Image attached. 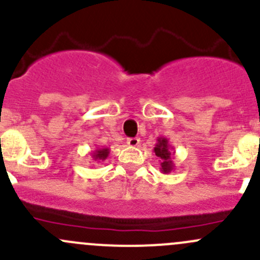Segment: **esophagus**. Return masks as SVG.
<instances>
[{"instance_id":"34e87169","label":"esophagus","mask_w":260,"mask_h":260,"mask_svg":"<svg viewBox=\"0 0 260 260\" xmlns=\"http://www.w3.org/2000/svg\"><path fill=\"white\" fill-rule=\"evenodd\" d=\"M141 140L138 137H135V138H129V140H127V145L129 147H137L140 145Z\"/></svg>"}]
</instances>
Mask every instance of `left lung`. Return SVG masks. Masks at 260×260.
Listing matches in <instances>:
<instances>
[{
    "label": "left lung",
    "mask_w": 260,
    "mask_h": 260,
    "mask_svg": "<svg viewBox=\"0 0 260 260\" xmlns=\"http://www.w3.org/2000/svg\"><path fill=\"white\" fill-rule=\"evenodd\" d=\"M154 154L159 158L161 162V172L162 174H170L175 170L174 164V152L172 147L170 146L169 140L166 137L157 138V143L153 148Z\"/></svg>",
    "instance_id": "obj_1"
}]
</instances>
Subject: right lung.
<instances>
[{
  "label": "right lung",
  "instance_id": "obj_1",
  "mask_svg": "<svg viewBox=\"0 0 260 260\" xmlns=\"http://www.w3.org/2000/svg\"><path fill=\"white\" fill-rule=\"evenodd\" d=\"M109 156V148H96L95 151L91 153V158L94 159V161H104V159H107V157Z\"/></svg>",
  "mask_w": 260,
  "mask_h": 260
}]
</instances>
